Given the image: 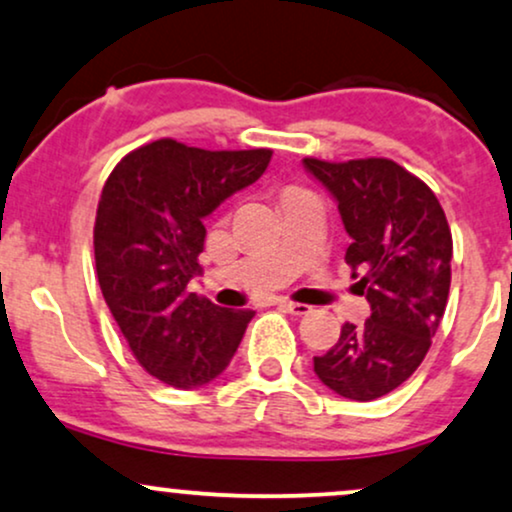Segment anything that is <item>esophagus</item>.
Returning <instances> with one entry per match:
<instances>
[{"instance_id": "34e87169", "label": "esophagus", "mask_w": 512, "mask_h": 512, "mask_svg": "<svg viewBox=\"0 0 512 512\" xmlns=\"http://www.w3.org/2000/svg\"><path fill=\"white\" fill-rule=\"evenodd\" d=\"M277 306H280L282 311H287V313H292V315H308V313H313L311 306L296 304V301H287V299L277 301Z\"/></svg>"}]
</instances>
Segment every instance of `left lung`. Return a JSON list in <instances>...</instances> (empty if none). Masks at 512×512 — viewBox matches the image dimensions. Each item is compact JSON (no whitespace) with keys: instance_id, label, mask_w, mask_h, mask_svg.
<instances>
[{"instance_id":"8db88e82","label":"left lung","mask_w":512,"mask_h":512,"mask_svg":"<svg viewBox=\"0 0 512 512\" xmlns=\"http://www.w3.org/2000/svg\"><path fill=\"white\" fill-rule=\"evenodd\" d=\"M337 199L353 270L370 318L344 323L339 342L313 358L320 382L339 396L372 401L418 370L444 318L453 239L434 192L391 159H304Z\"/></svg>"}]
</instances>
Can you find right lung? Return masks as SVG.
Here are the masks:
<instances>
[{"label":"right lung","mask_w":512,"mask_h":512,"mask_svg":"<svg viewBox=\"0 0 512 512\" xmlns=\"http://www.w3.org/2000/svg\"><path fill=\"white\" fill-rule=\"evenodd\" d=\"M270 156L163 137L125 154L104 182L94 220L99 287L132 356L163 384L192 389L218 377L254 318L211 304L187 282L201 270L204 218L261 178Z\"/></svg>","instance_id":"add662e5"}]
</instances>
